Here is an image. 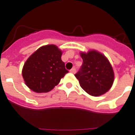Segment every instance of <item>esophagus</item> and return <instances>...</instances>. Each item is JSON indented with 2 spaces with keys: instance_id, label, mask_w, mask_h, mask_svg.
I'll use <instances>...</instances> for the list:
<instances>
[{
  "instance_id": "34e87169",
  "label": "esophagus",
  "mask_w": 135,
  "mask_h": 135,
  "mask_svg": "<svg viewBox=\"0 0 135 135\" xmlns=\"http://www.w3.org/2000/svg\"><path fill=\"white\" fill-rule=\"evenodd\" d=\"M76 71V68H72V69H71V70H70V72H71V73H73V74L75 73Z\"/></svg>"
}]
</instances>
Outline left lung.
<instances>
[{
	"label": "left lung",
	"mask_w": 135,
	"mask_h": 135,
	"mask_svg": "<svg viewBox=\"0 0 135 135\" xmlns=\"http://www.w3.org/2000/svg\"><path fill=\"white\" fill-rule=\"evenodd\" d=\"M80 56L83 63L75 74L80 87L93 96L105 94L114 81V72L109 60L95 50L80 52Z\"/></svg>",
	"instance_id": "left-lung-1"
}]
</instances>
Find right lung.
<instances>
[{"label": "right lung", "instance_id": "add662e5", "mask_svg": "<svg viewBox=\"0 0 135 135\" xmlns=\"http://www.w3.org/2000/svg\"><path fill=\"white\" fill-rule=\"evenodd\" d=\"M62 52L55 45L40 47L28 57L22 69L26 85L33 91L46 93L68 73L61 60Z\"/></svg>", "mask_w": 135, "mask_h": 135}]
</instances>
